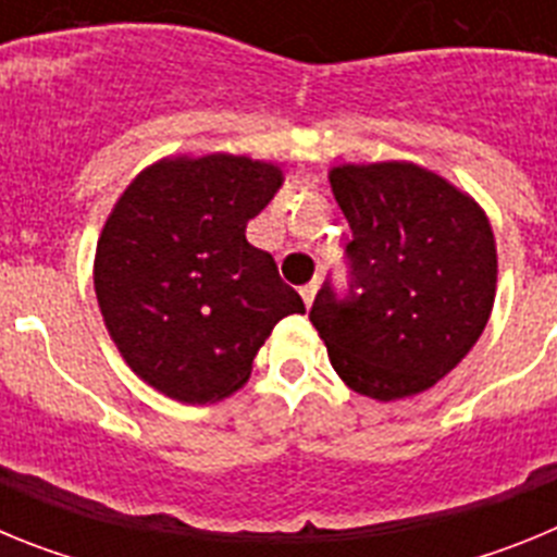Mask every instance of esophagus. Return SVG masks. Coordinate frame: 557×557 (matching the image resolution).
Instances as JSON below:
<instances>
[{"mask_svg":"<svg viewBox=\"0 0 557 557\" xmlns=\"http://www.w3.org/2000/svg\"><path fill=\"white\" fill-rule=\"evenodd\" d=\"M314 293H318V284H307V287H301V298H304V304H307V307H312V301H314Z\"/></svg>","mask_w":557,"mask_h":557,"instance_id":"34e87169","label":"esophagus"}]
</instances>
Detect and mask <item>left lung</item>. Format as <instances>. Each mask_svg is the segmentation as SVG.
<instances>
[{"label": "left lung", "instance_id": "1", "mask_svg": "<svg viewBox=\"0 0 557 557\" xmlns=\"http://www.w3.org/2000/svg\"><path fill=\"white\" fill-rule=\"evenodd\" d=\"M351 225L348 301L318 293L309 321L354 393L396 401L430 391L474 348L496 298V239L469 191L412 161L334 164Z\"/></svg>", "mask_w": 557, "mask_h": 557}]
</instances>
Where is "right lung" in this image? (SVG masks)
<instances>
[{
	"label": "right lung",
	"instance_id": "right-lung-1",
	"mask_svg": "<svg viewBox=\"0 0 557 557\" xmlns=\"http://www.w3.org/2000/svg\"><path fill=\"white\" fill-rule=\"evenodd\" d=\"M284 184L275 161L178 152L125 186L95 250V293L113 346L181 405H218L250 379L273 326L301 312L273 256L245 239Z\"/></svg>",
	"mask_w": 557,
	"mask_h": 557
}]
</instances>
